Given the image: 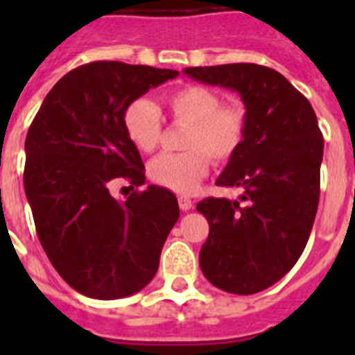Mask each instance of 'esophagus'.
I'll return each mask as SVG.
<instances>
[{"instance_id":"1","label":"esophagus","mask_w":355,"mask_h":355,"mask_svg":"<svg viewBox=\"0 0 355 355\" xmlns=\"http://www.w3.org/2000/svg\"><path fill=\"white\" fill-rule=\"evenodd\" d=\"M178 202H180V208L183 209V211H188V209H190L193 206L192 199H190V197H187V196H180V197H178Z\"/></svg>"}]
</instances>
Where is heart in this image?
<instances>
[{
	"label": "heart",
	"mask_w": 355,
	"mask_h": 355,
	"mask_svg": "<svg viewBox=\"0 0 355 355\" xmlns=\"http://www.w3.org/2000/svg\"><path fill=\"white\" fill-rule=\"evenodd\" d=\"M172 119L187 124L184 153H163L149 165L150 180L178 193H192L213 162L225 163L245 140L247 115L236 103L222 105L220 96L200 85H184L167 96ZM163 121L158 106L140 97L124 110V131L139 150L149 153L162 139Z\"/></svg>",
	"instance_id": "heart-1"
}]
</instances>
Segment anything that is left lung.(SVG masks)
Instances as JSON below:
<instances>
[{"label":"left lung","instance_id":"left-lung-1","mask_svg":"<svg viewBox=\"0 0 355 355\" xmlns=\"http://www.w3.org/2000/svg\"><path fill=\"white\" fill-rule=\"evenodd\" d=\"M199 83L240 94L245 140L216 184L240 188L238 200L208 197L197 211L209 224L200 270L227 293L252 295L275 284L304 252L320 199L324 137L306 97L270 67H188Z\"/></svg>","mask_w":355,"mask_h":355}]
</instances>
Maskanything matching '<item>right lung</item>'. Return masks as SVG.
Wrapping results in <instances>:
<instances>
[{
  "label": "right lung",
  "instance_id": "add662e5",
  "mask_svg": "<svg viewBox=\"0 0 355 355\" xmlns=\"http://www.w3.org/2000/svg\"><path fill=\"white\" fill-rule=\"evenodd\" d=\"M175 76L122 62L81 65L49 90L28 130L24 192L37 234L55 270L90 299H124L146 288L180 218L167 188L149 184L126 200L110 193L115 178L146 183L124 110Z\"/></svg>",
  "mask_w": 355,
  "mask_h": 355
}]
</instances>
